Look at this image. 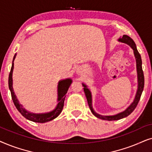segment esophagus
<instances>
[{
	"mask_svg": "<svg viewBox=\"0 0 152 152\" xmlns=\"http://www.w3.org/2000/svg\"><path fill=\"white\" fill-rule=\"evenodd\" d=\"M77 72H78V74H80V69H78V70H77Z\"/></svg>",
	"mask_w": 152,
	"mask_h": 152,
	"instance_id": "obj_1",
	"label": "esophagus"
}]
</instances>
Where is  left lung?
<instances>
[{
    "instance_id": "left-lung-1",
    "label": "left lung",
    "mask_w": 152,
    "mask_h": 152,
    "mask_svg": "<svg viewBox=\"0 0 152 152\" xmlns=\"http://www.w3.org/2000/svg\"><path fill=\"white\" fill-rule=\"evenodd\" d=\"M119 42H122V43H125L128 44L129 46H130V47L133 50V53H134L135 58V61H136V68H137V90L136 92V94L135 96V99L133 100V102L131 103V104L127 108L126 110L123 112H121L118 114L115 115H101L98 113H96L94 110V109L92 108V94H91L90 90H89L87 87L86 85L84 83H82L83 86L84 87L83 90L86 94L87 100H88V103L90 107L91 112L92 113V114L96 116L98 118L101 119V120H108V121H113V120H118L120 119L126 117L131 114L133 110H135V108H136L137 104H138L140 99L141 94L143 91V88H144V84H145V78H144V74H143V71L142 68V60H141V56L140 55L139 52L137 51L136 45H135V42L133 40L131 39L130 37H129L128 35H123L122 38H120L118 39Z\"/></svg>"
}]
</instances>
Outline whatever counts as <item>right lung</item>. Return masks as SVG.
Wrapping results in <instances>:
<instances>
[{"mask_svg": "<svg viewBox=\"0 0 152 152\" xmlns=\"http://www.w3.org/2000/svg\"><path fill=\"white\" fill-rule=\"evenodd\" d=\"M16 56L15 54L14 56L12 64L11 70H10L9 79H8V84H9V88L10 92H11L12 99L15 104L16 108L19 112L28 120L32 121V122H38V123H44L49 122L50 120H53L57 117L58 115L62 112V108L64 106V102L65 99L66 94L67 92L68 89L69 88L70 85L72 84V80L71 78H66V79L60 80L58 85V104L57 106L53 110L50 112L46 113H41V114H36V113H30L29 111H27L25 108H23L21 104H19V102L18 101V99L16 96L14 92L13 87H12V72L14 69V60H15Z\"/></svg>", "mask_w": 152, "mask_h": 152, "instance_id": "right-lung-1", "label": "right lung"}]
</instances>
